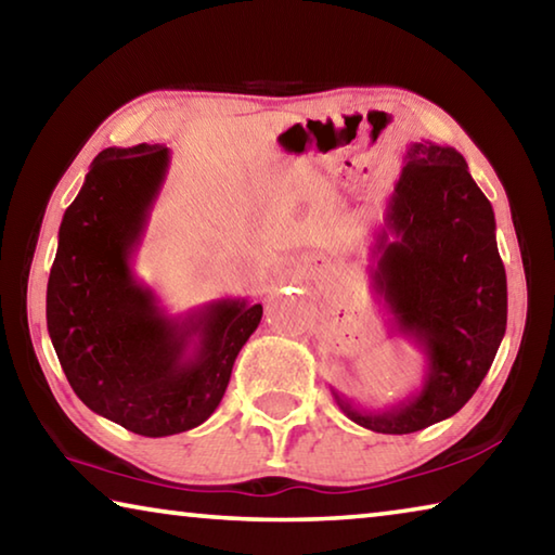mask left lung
Segmentation results:
<instances>
[{
    "mask_svg": "<svg viewBox=\"0 0 555 555\" xmlns=\"http://www.w3.org/2000/svg\"><path fill=\"white\" fill-rule=\"evenodd\" d=\"M494 210L453 146L411 142L372 255L393 331L426 354L424 387L389 409L337 406L374 434H413L457 413L490 372L506 331V274Z\"/></svg>",
    "mask_w": 555,
    "mask_h": 555,
    "instance_id": "8db88e82",
    "label": "left lung"
}]
</instances>
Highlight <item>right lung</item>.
Wrapping results in <instances>:
<instances>
[{
    "instance_id": "right-lung-1",
    "label": "right lung",
    "mask_w": 555,
    "mask_h": 555,
    "mask_svg": "<svg viewBox=\"0 0 555 555\" xmlns=\"http://www.w3.org/2000/svg\"><path fill=\"white\" fill-rule=\"evenodd\" d=\"M168 164L162 144L95 156L63 215L46 291V323L73 391L100 416L149 438L210 418L264 313L247 298H220L168 315L137 281L131 259Z\"/></svg>"
}]
</instances>
